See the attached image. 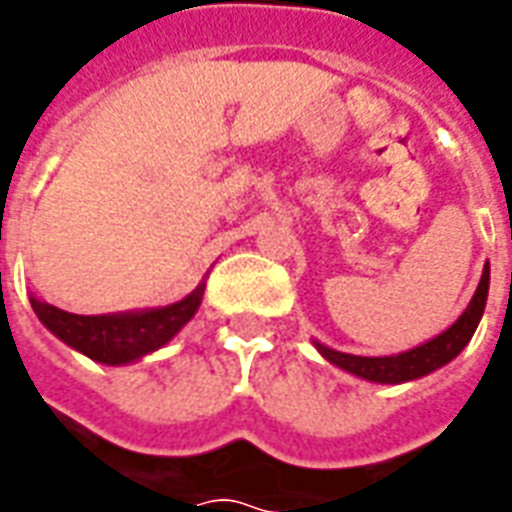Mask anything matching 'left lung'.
Masks as SVG:
<instances>
[{
    "label": "left lung",
    "instance_id": "8db88e82",
    "mask_svg": "<svg viewBox=\"0 0 512 512\" xmlns=\"http://www.w3.org/2000/svg\"><path fill=\"white\" fill-rule=\"evenodd\" d=\"M488 279H491V271H488V263H485L483 277H480V285H477V293L474 299L469 301V307L463 312L458 321L452 323L447 332H441L439 337H433L425 345H419L414 351H406V354L397 356H354V354H340V351H332L326 345H318L321 351L332 365L343 367L348 373H354L359 378H367V381H378V384H403V381H414V378H422L439 370L441 365L452 362L455 356L461 354L466 343L472 340L477 323L483 318L485 299H488Z\"/></svg>",
    "mask_w": 512,
    "mask_h": 512
}]
</instances>
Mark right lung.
I'll return each instance as SVG.
<instances>
[{
  "mask_svg": "<svg viewBox=\"0 0 512 512\" xmlns=\"http://www.w3.org/2000/svg\"><path fill=\"white\" fill-rule=\"evenodd\" d=\"M200 299L202 285L178 304L126 315H73L38 299H32V310L49 332L84 356L101 365H126L167 345L191 321Z\"/></svg>",
  "mask_w": 512,
  "mask_h": 512,
  "instance_id": "right-lung-1",
  "label": "right lung"
}]
</instances>
